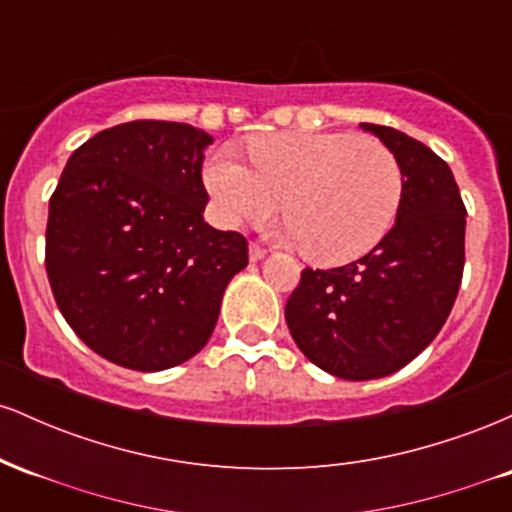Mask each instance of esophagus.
Returning <instances> with one entry per match:
<instances>
[{
	"label": "esophagus",
	"mask_w": 512,
	"mask_h": 512,
	"mask_svg": "<svg viewBox=\"0 0 512 512\" xmlns=\"http://www.w3.org/2000/svg\"><path fill=\"white\" fill-rule=\"evenodd\" d=\"M264 255H267V250L260 248L257 243L250 245V262H260V260H264Z\"/></svg>",
	"instance_id": "1"
}]
</instances>
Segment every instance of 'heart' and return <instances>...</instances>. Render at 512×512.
I'll return each instance as SVG.
<instances>
[{
  "mask_svg": "<svg viewBox=\"0 0 512 512\" xmlns=\"http://www.w3.org/2000/svg\"><path fill=\"white\" fill-rule=\"evenodd\" d=\"M250 166L228 151L202 170L211 209L226 228L279 209L281 243L317 264L358 260L390 233L404 195L399 161L378 139L351 132H279L248 144Z\"/></svg>",
  "mask_w": 512,
  "mask_h": 512,
  "instance_id": "1",
  "label": "heart"
}]
</instances>
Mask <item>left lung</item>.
<instances>
[{
  "label": "left lung",
  "mask_w": 512,
  "mask_h": 512,
  "mask_svg": "<svg viewBox=\"0 0 512 512\" xmlns=\"http://www.w3.org/2000/svg\"><path fill=\"white\" fill-rule=\"evenodd\" d=\"M395 154L404 195L390 233L361 260L305 269L286 325L308 361L342 380L397 373L436 339L464 269V211L452 170L399 129L368 125Z\"/></svg>",
  "instance_id": "left-lung-1"
}]
</instances>
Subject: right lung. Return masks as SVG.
<instances>
[{"instance_id": "obj_1", "label": "right lung", "mask_w": 512, "mask_h": 512, "mask_svg": "<svg viewBox=\"0 0 512 512\" xmlns=\"http://www.w3.org/2000/svg\"><path fill=\"white\" fill-rule=\"evenodd\" d=\"M211 137L182 122L103 129L50 199L45 269L64 320L98 356L156 373L204 349L248 240L204 221Z\"/></svg>"}]
</instances>
